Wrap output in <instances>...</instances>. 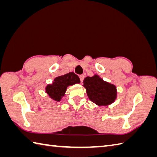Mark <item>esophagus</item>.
<instances>
[{
  "label": "esophagus",
  "mask_w": 157,
  "mask_h": 157,
  "mask_svg": "<svg viewBox=\"0 0 157 157\" xmlns=\"http://www.w3.org/2000/svg\"><path fill=\"white\" fill-rule=\"evenodd\" d=\"M79 79H80V82H81V83H82L83 80H84V75H79Z\"/></svg>",
  "instance_id": "34e87169"
}]
</instances>
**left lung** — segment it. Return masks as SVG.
I'll use <instances>...</instances> for the list:
<instances>
[{
    "mask_svg": "<svg viewBox=\"0 0 157 157\" xmlns=\"http://www.w3.org/2000/svg\"><path fill=\"white\" fill-rule=\"evenodd\" d=\"M83 83L89 99L99 106L111 105L117 97L116 86L103 80L98 75L86 77Z\"/></svg>",
    "mask_w": 157,
    "mask_h": 157,
    "instance_id": "8db88e82",
    "label": "left lung"
}]
</instances>
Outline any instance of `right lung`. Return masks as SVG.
I'll use <instances>...</instances> for the list:
<instances>
[{
    "label": "right lung",
    "mask_w": 157,
    "mask_h": 157,
    "mask_svg": "<svg viewBox=\"0 0 157 157\" xmlns=\"http://www.w3.org/2000/svg\"><path fill=\"white\" fill-rule=\"evenodd\" d=\"M79 83L80 80L79 77L74 73L70 72L56 77L52 84L46 86L45 90L49 98L55 101L59 102L61 101L62 97L65 96L68 86Z\"/></svg>",
    "instance_id": "add662e5"
}]
</instances>
